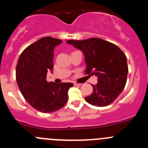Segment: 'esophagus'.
Listing matches in <instances>:
<instances>
[{"instance_id":"obj_1","label":"esophagus","mask_w":148,"mask_h":148,"mask_svg":"<svg viewBox=\"0 0 148 148\" xmlns=\"http://www.w3.org/2000/svg\"><path fill=\"white\" fill-rule=\"evenodd\" d=\"M73 84H74V86H80L82 84L77 83V82H74V83H73Z\"/></svg>"}]
</instances>
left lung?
<instances>
[{
  "label": "left lung",
  "instance_id": "obj_1",
  "mask_svg": "<svg viewBox=\"0 0 148 148\" xmlns=\"http://www.w3.org/2000/svg\"><path fill=\"white\" fill-rule=\"evenodd\" d=\"M84 55L86 74L96 75L98 84L92 86V94L85 100L96 107H105L113 102L127 82V57L117 46L98 38L66 41Z\"/></svg>",
  "mask_w": 148,
  "mask_h": 148
}]
</instances>
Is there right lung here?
Wrapping results in <instances>:
<instances>
[{"mask_svg":"<svg viewBox=\"0 0 148 148\" xmlns=\"http://www.w3.org/2000/svg\"><path fill=\"white\" fill-rule=\"evenodd\" d=\"M62 40L51 37L39 39L21 54L16 66V80L27 102L42 113L58 110L66 104L72 83L47 82L53 68V50Z\"/></svg>","mask_w":148,"mask_h":148,"instance_id":"obj_1","label":"right lung"}]
</instances>
